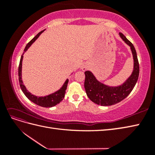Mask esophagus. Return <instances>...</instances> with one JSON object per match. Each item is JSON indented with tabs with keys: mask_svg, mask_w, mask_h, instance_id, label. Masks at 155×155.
<instances>
[{
	"mask_svg": "<svg viewBox=\"0 0 155 155\" xmlns=\"http://www.w3.org/2000/svg\"><path fill=\"white\" fill-rule=\"evenodd\" d=\"M87 69V67H83V68H82V70L83 71H86Z\"/></svg>",
	"mask_w": 155,
	"mask_h": 155,
	"instance_id": "obj_1",
	"label": "esophagus"
}]
</instances>
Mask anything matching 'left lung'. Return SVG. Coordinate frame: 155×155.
Returning a JSON list of instances; mask_svg holds the SVG:
<instances>
[{
	"mask_svg": "<svg viewBox=\"0 0 155 155\" xmlns=\"http://www.w3.org/2000/svg\"><path fill=\"white\" fill-rule=\"evenodd\" d=\"M121 38L130 47L134 59V68L132 74L124 83L118 87H108L98 81L89 71L84 72V88L88 97L95 104L101 106H110L124 99L133 91L139 75V63L137 52L133 45L119 32Z\"/></svg>",
	"mask_w": 155,
	"mask_h": 155,
	"instance_id": "obj_1",
	"label": "left lung"
}]
</instances>
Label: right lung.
<instances>
[{"label":"right lung","mask_w":155,"mask_h":155,"mask_svg":"<svg viewBox=\"0 0 155 155\" xmlns=\"http://www.w3.org/2000/svg\"><path fill=\"white\" fill-rule=\"evenodd\" d=\"M45 30L38 32V33L36 35L30 42H28V43L27 45V46H26L23 54H24L25 52L28 50V48L31 47V45L36 40H37L39 36H40V35ZM23 54L21 56V60H20V62H19V66H18V81H19L20 87H21V88L22 91L23 93H24L25 94V96L27 97L29 100L31 101L32 103H34L35 104L38 105V106H41L42 107H47V108L52 107L58 104L60 102L62 101V99H63L64 97L65 91L67 90L68 80L67 79L65 81L63 86H62L60 89L51 94L47 95V96L46 97H37V96H35L33 94H32L27 90L25 86L23 84L22 81V61L23 58Z\"/></svg>","instance_id":"add662e5"}]
</instances>
